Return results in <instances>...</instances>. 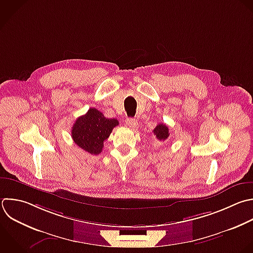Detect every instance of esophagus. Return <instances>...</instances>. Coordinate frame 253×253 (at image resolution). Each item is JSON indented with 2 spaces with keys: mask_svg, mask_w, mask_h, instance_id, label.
I'll return each mask as SVG.
<instances>
[{
  "mask_svg": "<svg viewBox=\"0 0 253 253\" xmlns=\"http://www.w3.org/2000/svg\"><path fill=\"white\" fill-rule=\"evenodd\" d=\"M126 123V125H127V126H128L129 128H131V129H136V128H137L138 124H137V121H136L135 119L127 118Z\"/></svg>",
  "mask_w": 253,
  "mask_h": 253,
  "instance_id": "obj_1",
  "label": "esophagus"
}]
</instances>
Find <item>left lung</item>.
Returning a JSON list of instances; mask_svg holds the SVG:
<instances>
[{
  "label": "left lung",
  "mask_w": 253,
  "mask_h": 253,
  "mask_svg": "<svg viewBox=\"0 0 253 253\" xmlns=\"http://www.w3.org/2000/svg\"><path fill=\"white\" fill-rule=\"evenodd\" d=\"M153 133L157 139H159L160 141H164L169 136V128L166 125L159 124L153 129Z\"/></svg>",
  "instance_id": "8db88e82"
}]
</instances>
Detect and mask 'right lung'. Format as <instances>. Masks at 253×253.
Here are the masks:
<instances>
[{"label":"right lung","instance_id":"right-lung-1","mask_svg":"<svg viewBox=\"0 0 253 253\" xmlns=\"http://www.w3.org/2000/svg\"><path fill=\"white\" fill-rule=\"evenodd\" d=\"M119 126L116 119H107L95 108L89 109L79 117L71 129L74 142L85 151L98 155L102 152L104 141L108 139L113 128Z\"/></svg>","mask_w":253,"mask_h":253}]
</instances>
